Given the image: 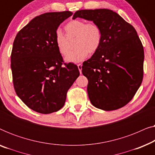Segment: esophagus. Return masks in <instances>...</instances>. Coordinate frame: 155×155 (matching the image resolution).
<instances>
[{
	"label": "esophagus",
	"instance_id": "obj_1",
	"mask_svg": "<svg viewBox=\"0 0 155 155\" xmlns=\"http://www.w3.org/2000/svg\"><path fill=\"white\" fill-rule=\"evenodd\" d=\"M78 69H79V71H80V73H82V64H78Z\"/></svg>",
	"mask_w": 155,
	"mask_h": 155
}]
</instances>
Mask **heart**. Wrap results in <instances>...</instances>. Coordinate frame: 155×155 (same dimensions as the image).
<instances>
[{"label": "heart", "mask_w": 155, "mask_h": 155, "mask_svg": "<svg viewBox=\"0 0 155 155\" xmlns=\"http://www.w3.org/2000/svg\"><path fill=\"white\" fill-rule=\"evenodd\" d=\"M64 29L67 37L61 31H57L55 44L58 52L62 56H66L71 48L69 41L75 39V49L66 57L68 62L78 63L83 61L88 54L93 55L97 53L102 43V31L94 22L73 20L65 25Z\"/></svg>", "instance_id": "heart-1"}]
</instances>
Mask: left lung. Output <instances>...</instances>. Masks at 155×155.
Instances as JSON below:
<instances>
[{"instance_id": "1", "label": "left lung", "mask_w": 155, "mask_h": 155, "mask_svg": "<svg viewBox=\"0 0 155 155\" xmlns=\"http://www.w3.org/2000/svg\"><path fill=\"white\" fill-rule=\"evenodd\" d=\"M92 20L101 27L102 43L84 61L83 75L93 106L112 111L126 106L143 79L144 49L137 31L116 12L108 9L81 10L73 18Z\"/></svg>"}]
</instances>
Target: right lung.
I'll list each match as a JSON object with an SVG mask.
<instances>
[{
    "mask_svg": "<svg viewBox=\"0 0 155 155\" xmlns=\"http://www.w3.org/2000/svg\"><path fill=\"white\" fill-rule=\"evenodd\" d=\"M73 12H46L32 19L17 34L11 53L14 89L29 108L51 114L64 105L67 92L80 72L65 63L55 44L59 25Z\"/></svg>",
    "mask_w": 155,
    "mask_h": 155,
    "instance_id": "add662e5",
    "label": "right lung"
}]
</instances>
